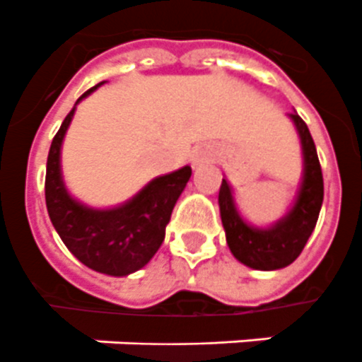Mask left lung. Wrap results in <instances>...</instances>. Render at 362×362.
<instances>
[{"label":"left lung","mask_w":362,"mask_h":362,"mask_svg":"<svg viewBox=\"0 0 362 362\" xmlns=\"http://www.w3.org/2000/svg\"><path fill=\"white\" fill-rule=\"evenodd\" d=\"M289 118L300 136L304 173L295 204L281 220L267 229L247 226L238 214L229 182L221 180L218 203L227 246L240 263L255 270H276L291 264L306 246L323 204V175L314 139L297 112H291Z\"/></svg>","instance_id":"8db88e82"}]
</instances>
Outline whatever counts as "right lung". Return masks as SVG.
<instances>
[{"mask_svg": "<svg viewBox=\"0 0 362 362\" xmlns=\"http://www.w3.org/2000/svg\"><path fill=\"white\" fill-rule=\"evenodd\" d=\"M101 84L82 93L78 101ZM73 115L75 107L65 116L48 152L45 178L48 216L67 250L88 269L109 276H127L142 269L161 246L165 227L192 176V167L186 165L170 175L153 178L135 197L116 209H90L71 197L59 167V150Z\"/></svg>", "mask_w": 362, "mask_h": 362, "instance_id": "obj_1", "label": "right lung"}]
</instances>
